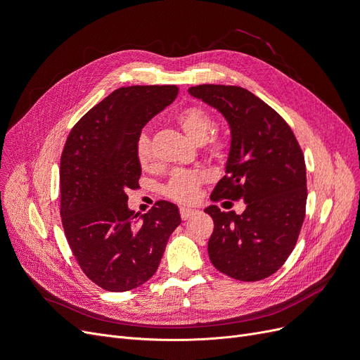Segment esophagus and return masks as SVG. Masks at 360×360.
I'll return each instance as SVG.
<instances>
[{
    "label": "esophagus",
    "instance_id": "esophagus-1",
    "mask_svg": "<svg viewBox=\"0 0 360 360\" xmlns=\"http://www.w3.org/2000/svg\"><path fill=\"white\" fill-rule=\"evenodd\" d=\"M197 213H198L197 210L189 209V207H180V216H181L183 221L189 219V217H192L193 214H197Z\"/></svg>",
    "mask_w": 360,
    "mask_h": 360
}]
</instances>
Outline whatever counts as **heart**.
Here are the masks:
<instances>
[{
	"mask_svg": "<svg viewBox=\"0 0 360 360\" xmlns=\"http://www.w3.org/2000/svg\"><path fill=\"white\" fill-rule=\"evenodd\" d=\"M177 123L183 129V132L186 134L191 139L197 141V143H201L209 135L210 129L213 127V118L212 115L207 112L204 108L192 105L181 110L177 117ZM210 151L213 153H217L224 148V143L221 138L212 136L210 144H209ZM135 155L138 162L143 167H147L151 162V158H153V153H151V144H150V138L147 135L146 130L139 132L135 141ZM201 184V176L198 172L193 171H177L172 174L171 180L168 181L165 193L169 198L183 201V202H189L197 198L198 188Z\"/></svg>",
	"mask_w": 360,
	"mask_h": 360,
	"instance_id": "1",
	"label": "heart"
}]
</instances>
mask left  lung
Here are the masks:
<instances>
[{"label":"left lung","instance_id":"left-lung-1","mask_svg":"<svg viewBox=\"0 0 360 360\" xmlns=\"http://www.w3.org/2000/svg\"><path fill=\"white\" fill-rule=\"evenodd\" d=\"M191 96L216 108L230 124L231 144L225 172L212 200H243L242 214L204 210L214 230L209 240L212 264L237 281L274 275L296 246L307 207V168L291 127L242 86L202 84Z\"/></svg>","mask_w":360,"mask_h":360}]
</instances>
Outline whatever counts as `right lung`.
Returning <instances> with one entry per match:
<instances>
[{
    "label": "right lung",
    "instance_id": "obj_1",
    "mask_svg": "<svg viewBox=\"0 0 360 360\" xmlns=\"http://www.w3.org/2000/svg\"><path fill=\"white\" fill-rule=\"evenodd\" d=\"M176 85L122 86L93 106L68 136L60 163L64 234L84 274L106 291H129L156 274L179 207L158 201L146 214L127 207L138 188L135 141L171 105Z\"/></svg>",
    "mask_w": 360,
    "mask_h": 360
}]
</instances>
